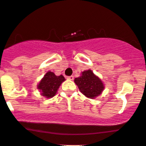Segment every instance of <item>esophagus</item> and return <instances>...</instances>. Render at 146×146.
Listing matches in <instances>:
<instances>
[{"label":"esophagus","instance_id":"34e87169","mask_svg":"<svg viewBox=\"0 0 146 146\" xmlns=\"http://www.w3.org/2000/svg\"><path fill=\"white\" fill-rule=\"evenodd\" d=\"M67 79H70V80H73L74 79V76H67Z\"/></svg>","mask_w":146,"mask_h":146}]
</instances>
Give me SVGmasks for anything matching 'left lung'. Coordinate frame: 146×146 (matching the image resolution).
Instances as JSON below:
<instances>
[{"label": "left lung", "instance_id": "obj_1", "mask_svg": "<svg viewBox=\"0 0 146 146\" xmlns=\"http://www.w3.org/2000/svg\"><path fill=\"white\" fill-rule=\"evenodd\" d=\"M82 76L75 78L74 82L84 96L89 98H95L102 94L104 84L101 79L91 70L82 72Z\"/></svg>", "mask_w": 146, "mask_h": 146}]
</instances>
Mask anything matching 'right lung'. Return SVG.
<instances>
[{
  "label": "right lung",
  "mask_w": 146,
  "mask_h": 146,
  "mask_svg": "<svg viewBox=\"0 0 146 146\" xmlns=\"http://www.w3.org/2000/svg\"><path fill=\"white\" fill-rule=\"evenodd\" d=\"M64 81L65 79L62 75L56 76L53 72L48 71L37 85V88L39 90L41 96L50 98L57 94L60 86Z\"/></svg>",
  "instance_id": "add662e5"
}]
</instances>
